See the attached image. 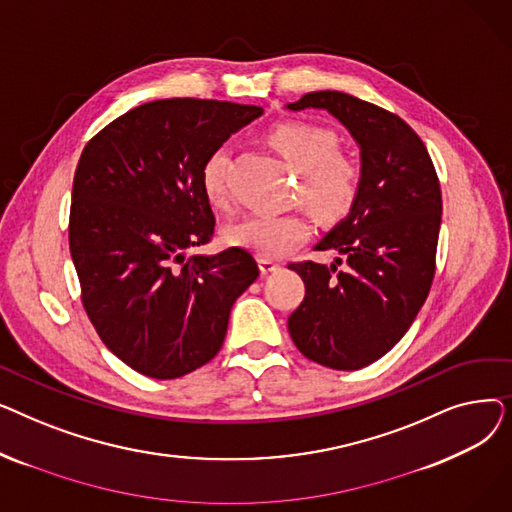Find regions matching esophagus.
<instances>
[{
    "label": "esophagus",
    "instance_id": "1",
    "mask_svg": "<svg viewBox=\"0 0 512 512\" xmlns=\"http://www.w3.org/2000/svg\"><path fill=\"white\" fill-rule=\"evenodd\" d=\"M259 270H261L263 274H270V272H276V270H280V263H278V261H274V259L261 257V259H259Z\"/></svg>",
    "mask_w": 512,
    "mask_h": 512
}]
</instances>
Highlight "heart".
Instances as JSON below:
<instances>
[{
	"label": "heart",
	"mask_w": 512,
	"mask_h": 512,
	"mask_svg": "<svg viewBox=\"0 0 512 512\" xmlns=\"http://www.w3.org/2000/svg\"><path fill=\"white\" fill-rule=\"evenodd\" d=\"M267 141L301 170V195L324 220H342L359 201L363 188V168L359 161L338 151V137L324 126L288 120L267 132ZM228 151H211L201 166V186L211 205H224L228 199ZM313 232V220L305 211L276 215H249L226 228L230 245L278 259L297 249Z\"/></svg>",
	"instance_id": "1"
}]
</instances>
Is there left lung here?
<instances>
[{"mask_svg": "<svg viewBox=\"0 0 512 512\" xmlns=\"http://www.w3.org/2000/svg\"><path fill=\"white\" fill-rule=\"evenodd\" d=\"M330 112L361 147L363 188L357 205L315 249L338 251L332 263H290L305 299L288 317L299 351L338 371L384 357L405 336L436 274L442 193L417 132L384 107L340 91L307 93L288 110ZM340 265L342 259H336Z\"/></svg>", "mask_w": 512, "mask_h": 512, "instance_id": "8db88e82", "label": "left lung"}]
</instances>
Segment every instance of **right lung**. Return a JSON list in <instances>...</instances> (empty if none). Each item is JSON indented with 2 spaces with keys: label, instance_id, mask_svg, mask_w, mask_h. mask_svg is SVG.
<instances>
[{
  "label": "right lung",
  "instance_id": "1",
  "mask_svg": "<svg viewBox=\"0 0 512 512\" xmlns=\"http://www.w3.org/2000/svg\"><path fill=\"white\" fill-rule=\"evenodd\" d=\"M261 114L213 99L149 101L80 153L68 224L80 301L103 344L147 378L176 380L218 355L234 301L259 276L245 249L186 251L213 238L205 157Z\"/></svg>",
  "mask_w": 512,
  "mask_h": 512
}]
</instances>
